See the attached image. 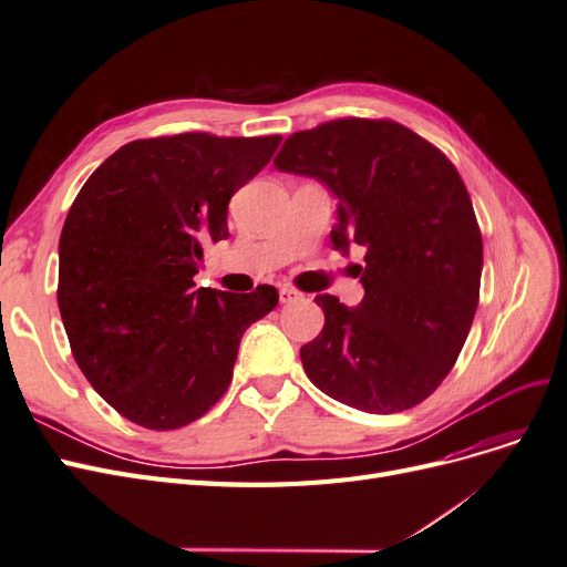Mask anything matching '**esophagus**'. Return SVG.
Returning a JSON list of instances; mask_svg holds the SVG:
<instances>
[{"mask_svg":"<svg viewBox=\"0 0 567 567\" xmlns=\"http://www.w3.org/2000/svg\"><path fill=\"white\" fill-rule=\"evenodd\" d=\"M300 298H302V293H300V290H296V288H290V286H281V288H279V300H281V305L296 302V300H300Z\"/></svg>","mask_w":567,"mask_h":567,"instance_id":"34e87169","label":"esophagus"}]
</instances>
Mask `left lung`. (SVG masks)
<instances>
[{"label": "left lung", "mask_w": 567, "mask_h": 567, "mask_svg": "<svg viewBox=\"0 0 567 567\" xmlns=\"http://www.w3.org/2000/svg\"><path fill=\"white\" fill-rule=\"evenodd\" d=\"M274 165L329 186L333 246L367 248L362 305L315 298L326 321L300 350L307 375L369 414L416 406L456 364L477 310L483 234L466 184L437 146L388 117L290 134Z\"/></svg>", "instance_id": "1"}]
</instances>
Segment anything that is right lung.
Returning a JSON list of instances; mask_svg holds the SVG:
<instances>
[{
  "label": "right lung",
  "mask_w": 567,
  "mask_h": 567,
  "mask_svg": "<svg viewBox=\"0 0 567 567\" xmlns=\"http://www.w3.org/2000/svg\"><path fill=\"white\" fill-rule=\"evenodd\" d=\"M281 136L184 132L120 146L84 182L59 241V310L84 379L148 431L200 419L227 392L244 331L277 288H196L203 244Z\"/></svg>",
  "instance_id": "obj_1"
}]
</instances>
